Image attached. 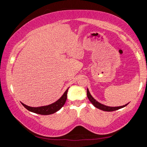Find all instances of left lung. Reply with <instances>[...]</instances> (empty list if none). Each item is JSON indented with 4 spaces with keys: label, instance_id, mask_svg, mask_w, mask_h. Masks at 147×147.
I'll return each mask as SVG.
<instances>
[{
    "label": "left lung",
    "instance_id": "8db88e82",
    "mask_svg": "<svg viewBox=\"0 0 147 147\" xmlns=\"http://www.w3.org/2000/svg\"><path fill=\"white\" fill-rule=\"evenodd\" d=\"M87 95H88V98H89V101L93 104V105L97 108L98 109H101V110L105 111H115L119 109H121L122 108H124L126 106L128 105V104H125V105L122 106H118V107H110V106H107L106 105H104V104H102L101 103L98 102V101H96L95 99H94L93 96H91V94H90L89 91V89H87Z\"/></svg>",
    "mask_w": 147,
    "mask_h": 147
}]
</instances>
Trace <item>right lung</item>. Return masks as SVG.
Segmentation results:
<instances>
[{
    "label": "right lung",
    "mask_w": 147,
    "mask_h": 147,
    "mask_svg": "<svg viewBox=\"0 0 147 147\" xmlns=\"http://www.w3.org/2000/svg\"><path fill=\"white\" fill-rule=\"evenodd\" d=\"M69 88L65 91V93H63V95H62L58 100L56 101L55 102H54L53 104H49L48 106L36 107V108H35V107L28 106L22 102L21 104L26 109H27L28 111H32V112L33 113L40 114V115H51V114H53L54 113H56V111L59 110V109L63 107L64 104L65 103L67 97V91H68Z\"/></svg>",
    "instance_id": "1"
}]
</instances>
